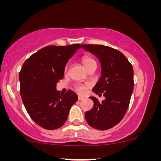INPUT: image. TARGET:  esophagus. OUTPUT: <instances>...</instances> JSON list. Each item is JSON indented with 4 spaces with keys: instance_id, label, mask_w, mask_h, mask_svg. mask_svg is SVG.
<instances>
[{
    "instance_id": "obj_1",
    "label": "esophagus",
    "mask_w": 161,
    "mask_h": 161,
    "mask_svg": "<svg viewBox=\"0 0 161 161\" xmlns=\"http://www.w3.org/2000/svg\"><path fill=\"white\" fill-rule=\"evenodd\" d=\"M84 97H81V96H79V97H78V100H79V101H81V100H84Z\"/></svg>"
}]
</instances>
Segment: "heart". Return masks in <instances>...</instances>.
<instances>
[{
  "label": "heart",
  "mask_w": 161,
  "mask_h": 161,
  "mask_svg": "<svg viewBox=\"0 0 161 161\" xmlns=\"http://www.w3.org/2000/svg\"><path fill=\"white\" fill-rule=\"evenodd\" d=\"M81 61H82L84 67L86 69V70H88L92 64H97L95 60L90 56H83L82 58ZM67 71V68L65 69V71ZM90 83L77 84V85L75 86V89L76 92H79V94H83L86 92V90H88V88H90Z\"/></svg>",
  "instance_id": "b5f03b06"
}]
</instances>
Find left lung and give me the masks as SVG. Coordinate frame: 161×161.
Listing matches in <instances>:
<instances>
[{"label": "left lung", "mask_w": 161, "mask_h": 161, "mask_svg": "<svg viewBox=\"0 0 161 161\" xmlns=\"http://www.w3.org/2000/svg\"><path fill=\"white\" fill-rule=\"evenodd\" d=\"M82 48L98 58L101 64V77L92 89L105 97L99 102L90 97L93 108L86 112L87 123L98 130H108L118 125L129 108L134 88L133 68L119 50L108 46L82 44Z\"/></svg>", "instance_id": "obj_1"}]
</instances>
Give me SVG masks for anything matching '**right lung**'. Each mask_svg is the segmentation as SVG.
I'll list each match as a JSON object with an SVG mask.
<instances>
[{
  "label": "right lung",
  "instance_id": "add662e5",
  "mask_svg": "<svg viewBox=\"0 0 161 161\" xmlns=\"http://www.w3.org/2000/svg\"><path fill=\"white\" fill-rule=\"evenodd\" d=\"M80 44L47 46L31 55L19 72L20 94L30 118L47 130L65 123L78 96L69 90L61 94L56 85L64 77L66 64Z\"/></svg>",
  "mask_w": 161,
  "mask_h": 161
}]
</instances>
